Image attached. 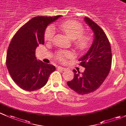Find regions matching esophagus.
Wrapping results in <instances>:
<instances>
[{
  "label": "esophagus",
  "instance_id": "1",
  "mask_svg": "<svg viewBox=\"0 0 126 126\" xmlns=\"http://www.w3.org/2000/svg\"><path fill=\"white\" fill-rule=\"evenodd\" d=\"M58 70H62V71H64L67 68H65V67H61V66H59V67H58Z\"/></svg>",
  "mask_w": 126,
  "mask_h": 126
}]
</instances>
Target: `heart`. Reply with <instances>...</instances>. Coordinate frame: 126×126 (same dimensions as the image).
I'll return each instance as SVG.
<instances>
[{
  "label": "heart",
  "instance_id": "heart-1",
  "mask_svg": "<svg viewBox=\"0 0 126 126\" xmlns=\"http://www.w3.org/2000/svg\"><path fill=\"white\" fill-rule=\"evenodd\" d=\"M60 28L72 41H75L76 46L80 50H85L90 47L92 42V36L89 34H84L85 28L78 22L69 20L62 22ZM55 33L53 26H48L44 33V39L46 42L52 41ZM73 53L68 51H60L57 53V57L61 61H65L66 58L72 57Z\"/></svg>",
  "mask_w": 126,
  "mask_h": 126
}]
</instances>
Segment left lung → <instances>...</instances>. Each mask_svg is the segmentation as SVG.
I'll use <instances>...</instances> for the list:
<instances>
[{
  "label": "left lung",
  "instance_id": "left-lung-1",
  "mask_svg": "<svg viewBox=\"0 0 126 126\" xmlns=\"http://www.w3.org/2000/svg\"><path fill=\"white\" fill-rule=\"evenodd\" d=\"M84 21L93 32L94 39L87 52L79 59V65L85 70L80 73L73 70L74 78L67 82L71 89L80 94H88L98 89L108 76L111 63L110 45L104 31L87 17Z\"/></svg>",
  "mask_w": 126,
  "mask_h": 126
}]
</instances>
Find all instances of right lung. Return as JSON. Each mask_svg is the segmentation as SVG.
<instances>
[{"instance_id":"1","label":"right lung","mask_w":126,"mask_h":126,"mask_svg":"<svg viewBox=\"0 0 126 126\" xmlns=\"http://www.w3.org/2000/svg\"><path fill=\"white\" fill-rule=\"evenodd\" d=\"M61 17H35L17 32L10 42L6 67L14 82L26 91L43 87L50 74L56 70L53 65L37 60L35 51L39 45L44 44L47 26Z\"/></svg>"}]
</instances>
